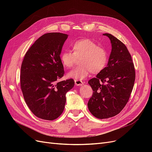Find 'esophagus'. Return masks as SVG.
Masks as SVG:
<instances>
[{
  "label": "esophagus",
  "instance_id": "obj_1",
  "mask_svg": "<svg viewBox=\"0 0 152 152\" xmlns=\"http://www.w3.org/2000/svg\"><path fill=\"white\" fill-rule=\"evenodd\" d=\"M75 84L77 86H82L84 84L83 81H82L81 80H75Z\"/></svg>",
  "mask_w": 152,
  "mask_h": 152
}]
</instances>
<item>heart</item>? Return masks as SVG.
<instances>
[{"mask_svg":"<svg viewBox=\"0 0 152 152\" xmlns=\"http://www.w3.org/2000/svg\"><path fill=\"white\" fill-rule=\"evenodd\" d=\"M72 51L64 50L60 55L63 66L66 68H72L77 58H81L82 65L68 73L67 77L75 80H82L91 72L98 73L107 65L108 54L103 48L98 46L89 39H79L72 44Z\"/></svg>","mask_w":152,"mask_h":152,"instance_id":"b5f03b06","label":"heart"}]
</instances>
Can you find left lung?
<instances>
[{"mask_svg":"<svg viewBox=\"0 0 152 152\" xmlns=\"http://www.w3.org/2000/svg\"><path fill=\"white\" fill-rule=\"evenodd\" d=\"M112 51L107 66L89 80L93 93L87 106L95 117L103 119L120 113L127 104L134 86L135 70L131 56L121 40L110 34Z\"/></svg>","mask_w":152,"mask_h":152,"instance_id":"obj_1","label":"left lung"}]
</instances>
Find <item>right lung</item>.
<instances>
[{
    "label": "right lung",
    "instance_id": "right-lung-1",
    "mask_svg": "<svg viewBox=\"0 0 152 152\" xmlns=\"http://www.w3.org/2000/svg\"><path fill=\"white\" fill-rule=\"evenodd\" d=\"M68 35L48 33L39 37L25 54L21 67V89L26 104L36 117L53 121L61 115L73 79L60 82L64 69L60 54Z\"/></svg>",
    "mask_w": 152,
    "mask_h": 152
}]
</instances>
